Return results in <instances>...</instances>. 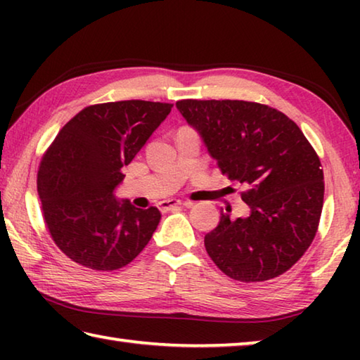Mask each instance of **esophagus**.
Returning a JSON list of instances; mask_svg holds the SVG:
<instances>
[{
	"mask_svg": "<svg viewBox=\"0 0 360 360\" xmlns=\"http://www.w3.org/2000/svg\"><path fill=\"white\" fill-rule=\"evenodd\" d=\"M158 205H160L162 208H168V206L176 205V202H174V200H165V202H158Z\"/></svg>",
	"mask_w": 360,
	"mask_h": 360,
	"instance_id": "34e87169",
	"label": "esophagus"
}]
</instances>
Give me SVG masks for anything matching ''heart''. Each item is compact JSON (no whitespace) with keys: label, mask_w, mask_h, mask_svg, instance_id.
<instances>
[{"label":"heart","mask_w":360,"mask_h":360,"mask_svg":"<svg viewBox=\"0 0 360 360\" xmlns=\"http://www.w3.org/2000/svg\"><path fill=\"white\" fill-rule=\"evenodd\" d=\"M192 155H193V150L191 146L181 144V157L186 158V160H192Z\"/></svg>","instance_id":"1"}]
</instances>
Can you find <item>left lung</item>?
Returning <instances> with one entry per match:
<instances>
[{
  "instance_id": "obj_1",
  "label": "left lung",
  "mask_w": 360,
  "mask_h": 360,
  "mask_svg": "<svg viewBox=\"0 0 360 360\" xmlns=\"http://www.w3.org/2000/svg\"><path fill=\"white\" fill-rule=\"evenodd\" d=\"M169 103L127 100L82 109L42 155L38 193L60 251L98 271L129 265L150 241L160 211L115 198L129 165L172 111Z\"/></svg>"
}]
</instances>
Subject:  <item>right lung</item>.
I'll return each instance as SVG.
<instances>
[{"mask_svg": "<svg viewBox=\"0 0 360 360\" xmlns=\"http://www.w3.org/2000/svg\"><path fill=\"white\" fill-rule=\"evenodd\" d=\"M176 106L198 130L217 167L240 184L241 205L221 211L205 248L219 270L243 283L288 271L311 245L324 203V173L294 120L243 100H184Z\"/></svg>", "mask_w": 360, "mask_h": 360, "instance_id": "obj_1", "label": "right lung"}]
</instances>
